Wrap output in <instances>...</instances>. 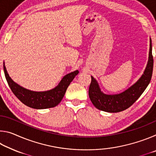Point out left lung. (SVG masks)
<instances>
[{
    "label": "left lung",
    "instance_id": "1",
    "mask_svg": "<svg viewBox=\"0 0 156 156\" xmlns=\"http://www.w3.org/2000/svg\"><path fill=\"white\" fill-rule=\"evenodd\" d=\"M150 47L147 65L138 81L122 93L106 94L101 91L97 80L93 76L89 88V96L93 105L98 109L109 113L122 112L131 106L143 93L151 81L154 59L152 56L151 39L150 38Z\"/></svg>",
    "mask_w": 156,
    "mask_h": 156
}]
</instances>
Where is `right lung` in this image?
Wrapping results in <instances>:
<instances>
[{
    "mask_svg": "<svg viewBox=\"0 0 156 156\" xmlns=\"http://www.w3.org/2000/svg\"><path fill=\"white\" fill-rule=\"evenodd\" d=\"M3 69L5 78L13 93L23 104L33 109H48L57 106L66 92L71 82L78 75V70L65 75L59 84L51 90L44 91H34L27 89L16 83L9 77L3 62Z\"/></svg>",
    "mask_w": 156,
    "mask_h": 156,
    "instance_id": "1",
    "label": "right lung"
}]
</instances>
